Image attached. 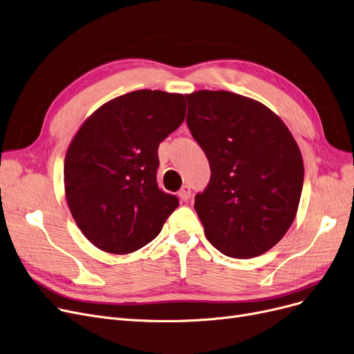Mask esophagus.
Here are the masks:
<instances>
[{
  "instance_id": "1",
  "label": "esophagus",
  "mask_w": 354,
  "mask_h": 354,
  "mask_svg": "<svg viewBox=\"0 0 354 354\" xmlns=\"http://www.w3.org/2000/svg\"><path fill=\"white\" fill-rule=\"evenodd\" d=\"M178 195H179V198L182 199L183 203H187L188 199L191 198V188H189V185H183V187L179 189Z\"/></svg>"
}]
</instances>
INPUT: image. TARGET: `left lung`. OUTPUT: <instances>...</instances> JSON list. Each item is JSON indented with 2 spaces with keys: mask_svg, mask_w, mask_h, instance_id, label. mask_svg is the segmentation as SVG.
<instances>
[{
  "mask_svg": "<svg viewBox=\"0 0 354 354\" xmlns=\"http://www.w3.org/2000/svg\"><path fill=\"white\" fill-rule=\"evenodd\" d=\"M185 98L188 129L211 167L194 205L208 241L236 259L266 253L297 215L304 162L295 139L252 98L207 89Z\"/></svg>",
  "mask_w": 354,
  "mask_h": 354,
  "instance_id": "1",
  "label": "left lung"
}]
</instances>
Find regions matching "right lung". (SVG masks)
Here are the masks:
<instances>
[{"mask_svg":"<svg viewBox=\"0 0 354 354\" xmlns=\"http://www.w3.org/2000/svg\"><path fill=\"white\" fill-rule=\"evenodd\" d=\"M182 94L140 89L92 114L66 151L72 217L95 248L126 254L156 239L179 199L158 187L159 143L185 118Z\"/></svg>","mask_w":354,"mask_h":354,"instance_id":"obj_1","label":"right lung"}]
</instances>
